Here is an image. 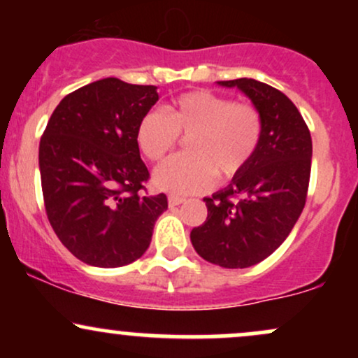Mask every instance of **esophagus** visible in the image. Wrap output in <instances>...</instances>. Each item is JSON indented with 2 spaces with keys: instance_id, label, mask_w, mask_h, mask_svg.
Segmentation results:
<instances>
[{
  "instance_id": "esophagus-1",
  "label": "esophagus",
  "mask_w": 358,
  "mask_h": 358,
  "mask_svg": "<svg viewBox=\"0 0 358 358\" xmlns=\"http://www.w3.org/2000/svg\"><path fill=\"white\" fill-rule=\"evenodd\" d=\"M185 199L183 196H178V195H170L168 196V203H170V207H176V205L183 203Z\"/></svg>"
}]
</instances>
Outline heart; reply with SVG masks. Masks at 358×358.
<instances>
[{"label":"heart","mask_w":358,"mask_h":358,"mask_svg":"<svg viewBox=\"0 0 358 358\" xmlns=\"http://www.w3.org/2000/svg\"><path fill=\"white\" fill-rule=\"evenodd\" d=\"M188 138L187 155L163 163L153 175L158 190L190 195L220 180L239 176L256 155L262 138L261 113L250 104L234 102L208 90L178 96L162 110H150L139 121L136 141L151 162H162L178 143Z\"/></svg>","instance_id":"b5f03b06"}]
</instances>
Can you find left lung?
Segmentation results:
<instances>
[{"label":"left lung","mask_w":358,"mask_h":358,"mask_svg":"<svg viewBox=\"0 0 358 358\" xmlns=\"http://www.w3.org/2000/svg\"><path fill=\"white\" fill-rule=\"evenodd\" d=\"M237 87L262 117V138L244 171L203 199L207 220L190 232L200 257L227 269L264 261L293 231L305 208L311 173L310 129L281 90L254 79L219 82Z\"/></svg>","instance_id":"8db88e82"}]
</instances>
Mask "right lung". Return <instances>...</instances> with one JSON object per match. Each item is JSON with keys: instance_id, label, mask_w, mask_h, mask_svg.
Masks as SVG:
<instances>
[{"instance_id": "obj_1", "label": "right lung", "mask_w": 358, "mask_h": 358, "mask_svg": "<svg viewBox=\"0 0 358 358\" xmlns=\"http://www.w3.org/2000/svg\"><path fill=\"white\" fill-rule=\"evenodd\" d=\"M155 85L108 77L65 96L40 139L47 217L62 244L96 268H121L150 248L165 193L143 195L150 171L136 141Z\"/></svg>"}]
</instances>
